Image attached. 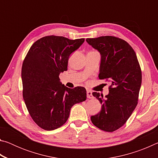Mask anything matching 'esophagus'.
<instances>
[{
	"label": "esophagus",
	"mask_w": 158,
	"mask_h": 158,
	"mask_svg": "<svg viewBox=\"0 0 158 158\" xmlns=\"http://www.w3.org/2000/svg\"><path fill=\"white\" fill-rule=\"evenodd\" d=\"M86 94H87V98H89V99L93 98V94H92V92L90 91V90H87Z\"/></svg>",
	"instance_id": "obj_1"
}]
</instances>
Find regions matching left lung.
I'll return each instance as SVG.
<instances>
[{
    "label": "left lung",
    "instance_id": "obj_1",
    "mask_svg": "<svg viewBox=\"0 0 158 158\" xmlns=\"http://www.w3.org/2000/svg\"><path fill=\"white\" fill-rule=\"evenodd\" d=\"M86 42L101 55L100 79L111 83L109 94L94 92L102 104L101 111L90 117L93 125L106 132L123 125L137 105L141 84V70L132 47L118 37L101 36Z\"/></svg>",
    "mask_w": 158,
    "mask_h": 158
}]
</instances>
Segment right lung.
Returning a JSON list of instances; mask_svg holds the SVG:
<instances>
[{"mask_svg": "<svg viewBox=\"0 0 158 158\" xmlns=\"http://www.w3.org/2000/svg\"><path fill=\"white\" fill-rule=\"evenodd\" d=\"M84 40L45 36L32 45L24 58L23 98L31 118L42 129L49 131L62 126L72 106L86 99L85 88L69 89L59 79L60 73L68 69L69 56Z\"/></svg>", "mask_w": 158, "mask_h": 158, "instance_id": "obj_1", "label": "right lung"}]
</instances>
